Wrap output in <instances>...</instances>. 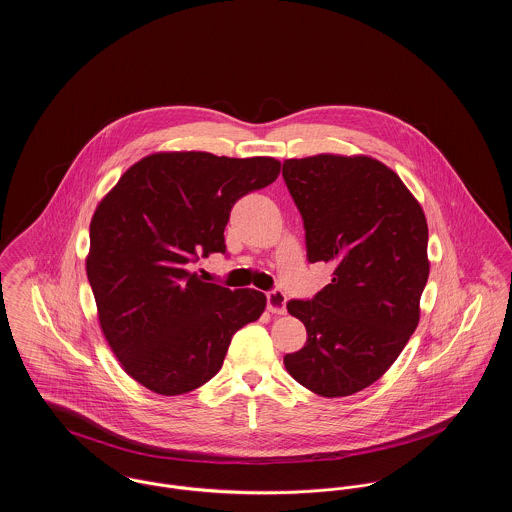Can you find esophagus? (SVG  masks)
Masks as SVG:
<instances>
[{
    "mask_svg": "<svg viewBox=\"0 0 512 512\" xmlns=\"http://www.w3.org/2000/svg\"><path fill=\"white\" fill-rule=\"evenodd\" d=\"M266 299H268V311L274 313V315H283L285 313V293L281 289H272L266 293Z\"/></svg>",
    "mask_w": 512,
    "mask_h": 512,
    "instance_id": "34e87169",
    "label": "esophagus"
}]
</instances>
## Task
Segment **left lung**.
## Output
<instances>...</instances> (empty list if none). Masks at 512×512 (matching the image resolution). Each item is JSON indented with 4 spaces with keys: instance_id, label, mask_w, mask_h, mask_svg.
I'll list each match as a JSON object with an SVG mask.
<instances>
[{
    "instance_id": "obj_1",
    "label": "left lung",
    "mask_w": 512,
    "mask_h": 512,
    "mask_svg": "<svg viewBox=\"0 0 512 512\" xmlns=\"http://www.w3.org/2000/svg\"><path fill=\"white\" fill-rule=\"evenodd\" d=\"M281 174L303 219L307 260L334 266L313 299L287 301L307 344L283 364L317 395L346 397L387 372L419 325L426 219L401 178L368 156L291 158Z\"/></svg>"
}]
</instances>
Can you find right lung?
<instances>
[{"mask_svg": "<svg viewBox=\"0 0 512 512\" xmlns=\"http://www.w3.org/2000/svg\"><path fill=\"white\" fill-rule=\"evenodd\" d=\"M278 174L266 156L160 152L131 166L97 205L86 270L99 325L146 389L201 387L221 370L234 332L264 313V293L205 283L187 264L227 254L234 203Z\"/></svg>", "mask_w": 512, "mask_h": 512, "instance_id": "obj_1", "label": "right lung"}]
</instances>
